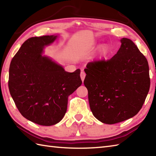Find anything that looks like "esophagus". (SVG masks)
Masks as SVG:
<instances>
[{
  "instance_id": "obj_1",
  "label": "esophagus",
  "mask_w": 156,
  "mask_h": 156,
  "mask_svg": "<svg viewBox=\"0 0 156 156\" xmlns=\"http://www.w3.org/2000/svg\"><path fill=\"white\" fill-rule=\"evenodd\" d=\"M80 77H81V79H82V81L83 82L84 78L86 77V73L84 72V71H81V73H80Z\"/></svg>"
}]
</instances>
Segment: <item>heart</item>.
Masks as SVG:
<instances>
[{
  "label": "heart",
  "mask_w": 156,
  "mask_h": 156,
  "mask_svg": "<svg viewBox=\"0 0 156 156\" xmlns=\"http://www.w3.org/2000/svg\"><path fill=\"white\" fill-rule=\"evenodd\" d=\"M107 47H106L105 45H104V46H102V48H101V51L102 53H105L106 51H107Z\"/></svg>",
  "instance_id": "heart-1"
}]
</instances>
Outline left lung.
Segmentation results:
<instances>
[{
	"mask_svg": "<svg viewBox=\"0 0 156 156\" xmlns=\"http://www.w3.org/2000/svg\"><path fill=\"white\" fill-rule=\"evenodd\" d=\"M113 57L88 63L84 80L92 114L106 124L136 115L150 87L149 65L137 46L127 38Z\"/></svg>",
	"mask_w": 156,
	"mask_h": 156,
	"instance_id": "left-lung-1",
	"label": "left lung"
}]
</instances>
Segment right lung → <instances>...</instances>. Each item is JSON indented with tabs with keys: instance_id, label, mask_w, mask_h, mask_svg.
<instances>
[{
	"instance_id": "1",
	"label": "right lung",
	"mask_w": 156,
	"mask_h": 156,
	"mask_svg": "<svg viewBox=\"0 0 156 156\" xmlns=\"http://www.w3.org/2000/svg\"><path fill=\"white\" fill-rule=\"evenodd\" d=\"M57 36L27 39L12 59L9 88L16 108L28 120L40 125L58 123L67 111L68 97L82 84L80 69L66 72L41 53Z\"/></svg>"
}]
</instances>
